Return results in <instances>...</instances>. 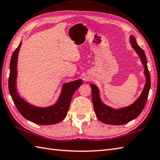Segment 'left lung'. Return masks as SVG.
<instances>
[{
  "instance_id": "1",
  "label": "left lung",
  "mask_w": 160,
  "mask_h": 160,
  "mask_svg": "<svg viewBox=\"0 0 160 160\" xmlns=\"http://www.w3.org/2000/svg\"><path fill=\"white\" fill-rule=\"evenodd\" d=\"M130 38L132 47L140 57L142 63L145 67L144 73L146 77V83L141 95L137 101L128 107L120 109H113L104 104L100 99L99 88L95 84H90L92 88V99L96 116L101 122L106 124L122 125L135 119L142 112L148 97L151 87V78L147 68L146 56L142 49L137 44L134 36L131 35Z\"/></svg>"
}]
</instances>
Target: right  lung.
I'll return each instance as SVG.
<instances>
[{"label":"right lung","instance_id":"obj_1","mask_svg":"<svg viewBox=\"0 0 160 160\" xmlns=\"http://www.w3.org/2000/svg\"><path fill=\"white\" fill-rule=\"evenodd\" d=\"M21 45L22 42L13 52L10 61L9 90L12 99L19 112L28 120L40 125L57 124L66 117L73 93L80 87L82 80H78L64 84L58 101L51 107L38 108L27 103L19 97L16 89L18 56Z\"/></svg>","mask_w":160,"mask_h":160}]
</instances>
